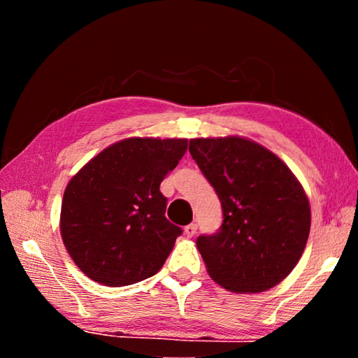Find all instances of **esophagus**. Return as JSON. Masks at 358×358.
Here are the masks:
<instances>
[{
  "label": "esophagus",
  "mask_w": 358,
  "mask_h": 358,
  "mask_svg": "<svg viewBox=\"0 0 358 358\" xmlns=\"http://www.w3.org/2000/svg\"><path fill=\"white\" fill-rule=\"evenodd\" d=\"M196 232H197V224H187V226L185 227V234H186V237H194V235H196Z\"/></svg>",
  "instance_id": "esophagus-1"
}]
</instances>
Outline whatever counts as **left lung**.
<instances>
[{"label": "left lung", "mask_w": 358, "mask_h": 358, "mask_svg": "<svg viewBox=\"0 0 358 358\" xmlns=\"http://www.w3.org/2000/svg\"><path fill=\"white\" fill-rule=\"evenodd\" d=\"M189 153L215 187L222 226L201 235L208 275L230 292L275 287L299 264L311 227L310 201L292 171L250 138H191Z\"/></svg>", "instance_id": "1"}]
</instances>
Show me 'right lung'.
Listing matches in <instances>:
<instances>
[{"mask_svg":"<svg viewBox=\"0 0 358 358\" xmlns=\"http://www.w3.org/2000/svg\"><path fill=\"white\" fill-rule=\"evenodd\" d=\"M187 138L129 137L88 161L66 186L59 232L90 280L121 287L156 275L181 229L164 216L161 181Z\"/></svg>","mask_w":358,"mask_h":358,"instance_id":"1","label":"right lung"}]
</instances>
